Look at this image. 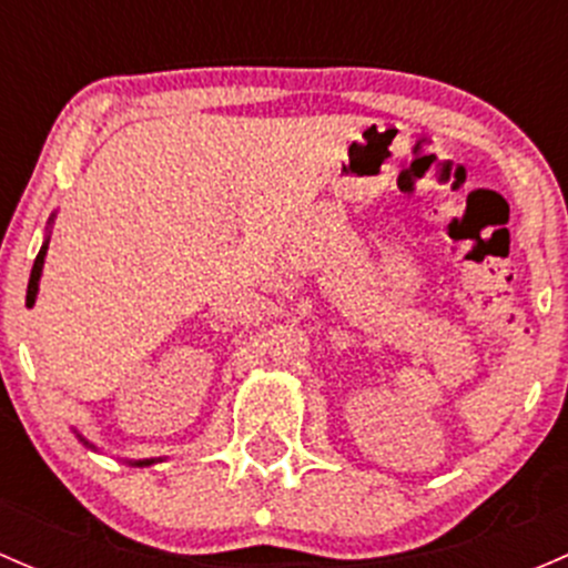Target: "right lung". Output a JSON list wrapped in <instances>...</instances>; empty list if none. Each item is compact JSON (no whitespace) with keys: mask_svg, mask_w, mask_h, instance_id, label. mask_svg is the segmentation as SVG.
<instances>
[{"mask_svg":"<svg viewBox=\"0 0 568 568\" xmlns=\"http://www.w3.org/2000/svg\"><path fill=\"white\" fill-rule=\"evenodd\" d=\"M51 225H54V214L49 216V227H45V239H43V247H40V252H38V257H36V266H32V274H30V285H27V307H32L36 305V300H38V291H40V274H43V263H45V252H49V233H51ZM73 434H77L79 439H82L84 445H88L90 450H99L95 448L93 443H90V439H84L82 434L77 432V428H73ZM156 462H162V459H140V462H129L131 467H148V464H156Z\"/></svg>","mask_w":568,"mask_h":568,"instance_id":"1","label":"right lung"}]
</instances>
